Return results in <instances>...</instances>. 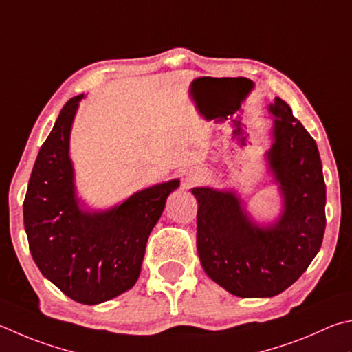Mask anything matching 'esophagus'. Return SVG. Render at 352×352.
<instances>
[{
	"instance_id": "1",
	"label": "esophagus",
	"mask_w": 352,
	"mask_h": 352,
	"mask_svg": "<svg viewBox=\"0 0 352 352\" xmlns=\"http://www.w3.org/2000/svg\"><path fill=\"white\" fill-rule=\"evenodd\" d=\"M201 180H203L201 172H198V170L189 172V174L186 175V178H184V188H190V186H194V184L200 183Z\"/></svg>"
}]
</instances>
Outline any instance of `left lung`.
<instances>
[{"instance_id":"left-lung-1","label":"left lung","mask_w":352,"mask_h":352,"mask_svg":"<svg viewBox=\"0 0 352 352\" xmlns=\"http://www.w3.org/2000/svg\"><path fill=\"white\" fill-rule=\"evenodd\" d=\"M274 117L266 160L283 209L266 226L255 223L234 190L194 188L197 251L204 272L243 298L274 297L308 270L320 251L327 186L317 144L286 101L267 106Z\"/></svg>"}]
</instances>
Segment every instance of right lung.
Returning a JSON list of instances; mask_svg holds the SVG:
<instances>
[{
  "instance_id": "1",
  "label": "right lung",
  "mask_w": 352,
  "mask_h": 352,
  "mask_svg": "<svg viewBox=\"0 0 352 352\" xmlns=\"http://www.w3.org/2000/svg\"><path fill=\"white\" fill-rule=\"evenodd\" d=\"M85 94L70 98L43 143L25 192L23 215L38 270L82 305H98L135 285L149 234L180 180L131 195L107 210H86L76 198L70 129Z\"/></svg>"
}]
</instances>
